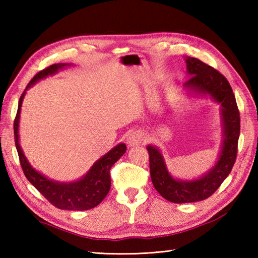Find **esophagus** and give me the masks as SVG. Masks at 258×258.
Returning a JSON list of instances; mask_svg holds the SVG:
<instances>
[{
    "label": "esophagus",
    "mask_w": 258,
    "mask_h": 258,
    "mask_svg": "<svg viewBox=\"0 0 258 258\" xmlns=\"http://www.w3.org/2000/svg\"><path fill=\"white\" fill-rule=\"evenodd\" d=\"M142 140H143V135L140 131H131L126 138V142H127L128 146H136L141 144Z\"/></svg>",
    "instance_id": "esophagus-1"
}]
</instances>
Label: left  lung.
Instances as JSON below:
<instances>
[{
  "mask_svg": "<svg viewBox=\"0 0 258 258\" xmlns=\"http://www.w3.org/2000/svg\"><path fill=\"white\" fill-rule=\"evenodd\" d=\"M186 69L191 78L184 86L191 94L211 96L222 105L223 144L217 163L205 175L197 179H175L168 173L160 150L147 146L150 155L152 183L164 199L172 203H194L206 200L215 193L236 161L240 131V117L236 100L225 76L210 65L195 57H186Z\"/></svg>",
  "mask_w": 258,
  "mask_h": 258,
  "instance_id": "8db88e82",
  "label": "left lung"
}]
</instances>
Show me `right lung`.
Masks as SVG:
<instances>
[{"instance_id": "right-lung-1", "label": "right lung", "mask_w": 258, "mask_h": 258, "mask_svg": "<svg viewBox=\"0 0 258 258\" xmlns=\"http://www.w3.org/2000/svg\"><path fill=\"white\" fill-rule=\"evenodd\" d=\"M69 65L71 64H53L51 67L40 71L27 84L23 94L20 97L18 113H16L14 119V141L25 177L52 205L59 208V210L86 211L97 206L108 194L109 188H111L109 171H111V167L114 164L119 160V157L123 156L126 152V145L120 143L115 146L107 154L102 156L100 160L93 164L90 171L81 179L71 183H61L48 179L44 175L35 171L31 166L29 161L26 160L19 142L20 113L26 90L30 89L37 81L44 79L48 75L55 74L58 70H62Z\"/></svg>"}]
</instances>
